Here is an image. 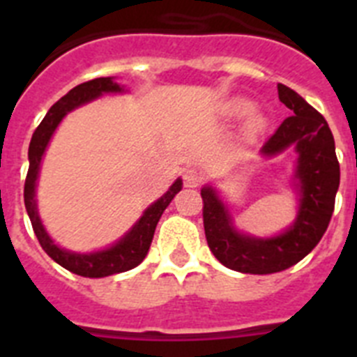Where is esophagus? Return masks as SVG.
<instances>
[{
    "label": "esophagus",
    "mask_w": 357,
    "mask_h": 357,
    "mask_svg": "<svg viewBox=\"0 0 357 357\" xmlns=\"http://www.w3.org/2000/svg\"><path fill=\"white\" fill-rule=\"evenodd\" d=\"M204 182V173L197 168H188L184 172V184L188 188H198Z\"/></svg>",
    "instance_id": "34e87169"
}]
</instances>
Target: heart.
I'll list each match as a JSON object with an SVG mask.
<instances>
[{
    "mask_svg": "<svg viewBox=\"0 0 357 357\" xmlns=\"http://www.w3.org/2000/svg\"><path fill=\"white\" fill-rule=\"evenodd\" d=\"M227 112H229V116H232V118H245V116H248L252 112V103L248 102V100H241V98H238V100H232V102L229 103ZM264 125H266V119H264L263 116L252 114L250 118L247 119L245 130H247L248 135H255L263 130Z\"/></svg>",
    "mask_w": 357,
    "mask_h": 357,
    "instance_id": "obj_1",
    "label": "heart"
}]
</instances>
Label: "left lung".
<instances>
[{"mask_svg": "<svg viewBox=\"0 0 357 357\" xmlns=\"http://www.w3.org/2000/svg\"><path fill=\"white\" fill-rule=\"evenodd\" d=\"M277 91L291 116L264 141L261 153L277 155L289 146L298 153L295 175L301 189V209L291 229L270 239L239 234L230 225L229 211L213 188L202 189L204 229L211 252L223 266L254 275L282 272L317 247L329 227L340 185L334 137L324 116L286 85L279 84Z\"/></svg>", "mask_w": 357, "mask_h": 357, "instance_id": "1", "label": "left lung"}]
</instances>
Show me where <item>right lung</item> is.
<instances>
[{
  "label": "right lung",
  "mask_w": 357,
  "mask_h": 357,
  "mask_svg": "<svg viewBox=\"0 0 357 357\" xmlns=\"http://www.w3.org/2000/svg\"><path fill=\"white\" fill-rule=\"evenodd\" d=\"M123 87L116 84L110 77L105 78H94V80L84 82V84L73 87L66 96H62L52 109L48 110V114L44 116L39 127L36 128L33 135H31L30 148H28V159H30V166H28L26 181H24V206H26V213L30 216L31 227L36 232L37 239H39L40 247L44 252L52 257L55 263L64 266L69 272L77 273L82 277H89V279H100V277H109L114 273L127 272L132 270L137 264L143 263L146 257L148 250H150L151 239H153V232L159 223L160 216H162L164 209L169 206V202L173 200L178 191L182 189V181L175 182L169 188V191L164 195L162 198L148 207L141 220L134 225V229L128 232L121 241H118L114 247L107 248L102 252H94V254H71L68 250H62L52 241L48 232L44 230L43 223L39 220L36 206V181L39 175V166L43 153L50 143V137L55 132L56 125L61 123V119L68 114L69 110L77 109L82 103L91 102L93 98L102 96L103 93H119Z\"/></svg>",
  "instance_id": "add662e5"
}]
</instances>
